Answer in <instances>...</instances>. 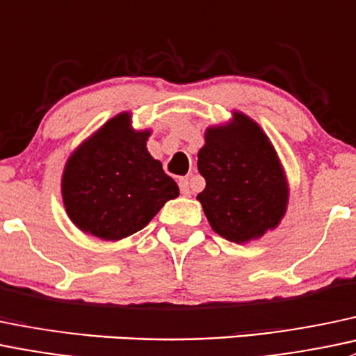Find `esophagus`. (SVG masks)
I'll use <instances>...</instances> for the list:
<instances>
[{
  "mask_svg": "<svg viewBox=\"0 0 356 356\" xmlns=\"http://www.w3.org/2000/svg\"><path fill=\"white\" fill-rule=\"evenodd\" d=\"M179 188H181V193L184 194V196H191V188H189L188 179H181V181H179Z\"/></svg>",
  "mask_w": 356,
  "mask_h": 356,
  "instance_id": "esophagus-1",
  "label": "esophagus"
}]
</instances>
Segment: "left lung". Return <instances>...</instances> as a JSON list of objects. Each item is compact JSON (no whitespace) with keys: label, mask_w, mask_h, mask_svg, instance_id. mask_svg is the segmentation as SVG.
<instances>
[{"label":"left lung","mask_w":356,"mask_h":356,"mask_svg":"<svg viewBox=\"0 0 356 356\" xmlns=\"http://www.w3.org/2000/svg\"><path fill=\"white\" fill-rule=\"evenodd\" d=\"M197 170L207 188L196 200L209 227L227 241H257L286 215L285 167L264 129L244 112L232 111L228 121L204 129Z\"/></svg>","instance_id":"left-lung-1"}]
</instances>
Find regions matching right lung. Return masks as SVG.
Segmentation results:
<instances>
[{
    "mask_svg": "<svg viewBox=\"0 0 356 356\" xmlns=\"http://www.w3.org/2000/svg\"><path fill=\"white\" fill-rule=\"evenodd\" d=\"M152 129H134L133 114L119 112L85 138L66 160L61 196L71 223L102 241H121L152 222L175 181L147 148Z\"/></svg>",
    "mask_w": 356,
    "mask_h": 356,
    "instance_id": "right-lung-1",
    "label": "right lung"
}]
</instances>
